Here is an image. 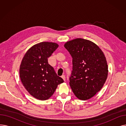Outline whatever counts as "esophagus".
Wrapping results in <instances>:
<instances>
[{"instance_id":"1","label":"esophagus","mask_w":126,"mask_h":126,"mask_svg":"<svg viewBox=\"0 0 126 126\" xmlns=\"http://www.w3.org/2000/svg\"><path fill=\"white\" fill-rule=\"evenodd\" d=\"M61 78L63 79V80H64V81H65V76L64 75H62V76H61Z\"/></svg>"}]
</instances>
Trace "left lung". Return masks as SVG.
<instances>
[{
    "instance_id": "obj_1",
    "label": "left lung",
    "mask_w": 126,
    "mask_h": 126,
    "mask_svg": "<svg viewBox=\"0 0 126 126\" xmlns=\"http://www.w3.org/2000/svg\"><path fill=\"white\" fill-rule=\"evenodd\" d=\"M64 47L72 58L69 84L81 100H87L100 91L108 76L106 59L94 42L82 38L67 42Z\"/></svg>"
}]
</instances>
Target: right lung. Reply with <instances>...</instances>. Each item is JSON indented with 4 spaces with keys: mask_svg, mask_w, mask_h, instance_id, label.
I'll return each mask as SVG.
<instances>
[{
    "mask_svg": "<svg viewBox=\"0 0 126 126\" xmlns=\"http://www.w3.org/2000/svg\"><path fill=\"white\" fill-rule=\"evenodd\" d=\"M56 43L42 42L26 51L19 69L21 82L29 93L39 100H48L58 85L64 82L48 63L49 58L58 47Z\"/></svg>",
    "mask_w": 126,
    "mask_h": 126,
    "instance_id": "1",
    "label": "right lung"
}]
</instances>
